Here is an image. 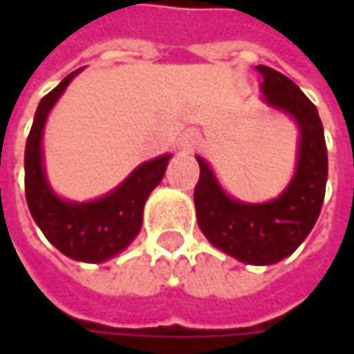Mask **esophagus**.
<instances>
[{
    "label": "esophagus",
    "mask_w": 354,
    "mask_h": 354,
    "mask_svg": "<svg viewBox=\"0 0 354 354\" xmlns=\"http://www.w3.org/2000/svg\"><path fill=\"white\" fill-rule=\"evenodd\" d=\"M198 143H201V133L195 131V129H189V131H185L183 138H181V149L183 151H195Z\"/></svg>",
    "instance_id": "34e87169"
}]
</instances>
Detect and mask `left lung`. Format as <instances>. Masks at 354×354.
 Instances as JSON below:
<instances>
[{
	"label": "left lung",
	"mask_w": 354,
	"mask_h": 354,
	"mask_svg": "<svg viewBox=\"0 0 354 354\" xmlns=\"http://www.w3.org/2000/svg\"><path fill=\"white\" fill-rule=\"evenodd\" d=\"M262 98L299 128L297 167L286 191L268 203H240L228 197L209 163L197 157L201 175L195 209L203 234L214 248L244 264L270 266L290 256L317 223L327 183V145L317 108L288 76L258 64Z\"/></svg>",
	"instance_id": "obj_1"
}]
</instances>
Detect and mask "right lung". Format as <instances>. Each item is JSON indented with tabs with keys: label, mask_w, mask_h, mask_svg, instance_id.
Instances as JSON below:
<instances>
[{
	"label": "right lung",
	"mask_w": 354,
	"mask_h": 354,
	"mask_svg": "<svg viewBox=\"0 0 354 354\" xmlns=\"http://www.w3.org/2000/svg\"><path fill=\"white\" fill-rule=\"evenodd\" d=\"M80 68L71 73L39 102L25 145V197L31 216L47 240L80 262L98 264L126 250L142 228L143 205L161 183L171 156L145 161L106 197L90 203H71L57 197L43 167V129L48 112Z\"/></svg>",
	"instance_id": "right-lung-1"
}]
</instances>
